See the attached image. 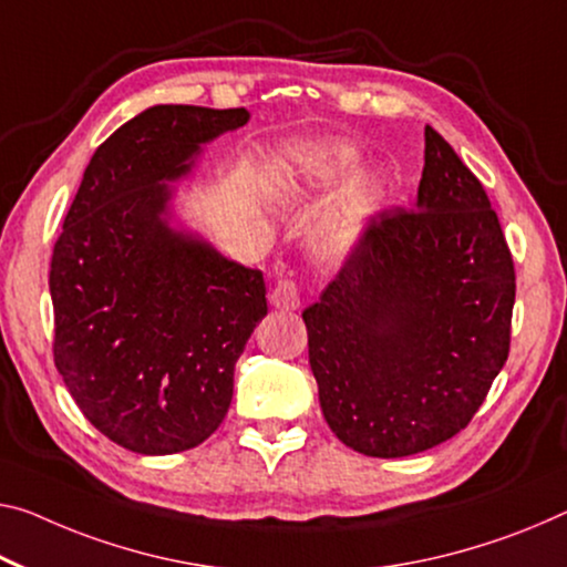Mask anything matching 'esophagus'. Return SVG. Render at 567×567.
Returning a JSON list of instances; mask_svg holds the SVG:
<instances>
[{"mask_svg": "<svg viewBox=\"0 0 567 567\" xmlns=\"http://www.w3.org/2000/svg\"><path fill=\"white\" fill-rule=\"evenodd\" d=\"M268 299H271L276 309H284V311H293L301 307L299 286H296V281H291V278H281V281L271 289V293H268Z\"/></svg>", "mask_w": 567, "mask_h": 567, "instance_id": "1", "label": "esophagus"}]
</instances>
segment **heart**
Masks as SVG:
<instances>
[{"label":"heart","mask_w":567,"mask_h":567,"mask_svg":"<svg viewBox=\"0 0 567 567\" xmlns=\"http://www.w3.org/2000/svg\"><path fill=\"white\" fill-rule=\"evenodd\" d=\"M360 162L354 146L337 144L321 152L317 159L311 162V174L321 182H332L342 174L352 172ZM390 185L382 172H368L357 177L350 187L344 189L342 197L337 199L334 213L324 225V248L327 250H344L357 238V233L364 228V223L380 210L382 203L388 199Z\"/></svg>","instance_id":"b5f03b06"}]
</instances>
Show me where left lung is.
<instances>
[{"instance_id": "left-lung-1", "label": "left lung", "mask_w": 567, "mask_h": 567, "mask_svg": "<svg viewBox=\"0 0 567 567\" xmlns=\"http://www.w3.org/2000/svg\"><path fill=\"white\" fill-rule=\"evenodd\" d=\"M515 289L482 182L425 126L415 207L372 215L301 313L337 439L364 456L400 458L466 429L509 357Z\"/></svg>"}]
</instances>
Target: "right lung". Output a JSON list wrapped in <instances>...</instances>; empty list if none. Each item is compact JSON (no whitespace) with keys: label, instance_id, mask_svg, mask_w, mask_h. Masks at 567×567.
<instances>
[{"label":"right lung","instance_id":"1","mask_svg":"<svg viewBox=\"0 0 567 567\" xmlns=\"http://www.w3.org/2000/svg\"><path fill=\"white\" fill-rule=\"evenodd\" d=\"M246 109L152 106L85 167L52 248L55 368L83 415L134 454L195 449L233 400L235 362L268 313L258 268L167 223L164 182Z\"/></svg>","mask_w":567,"mask_h":567}]
</instances>
